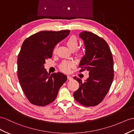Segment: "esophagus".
Segmentation results:
<instances>
[{"mask_svg": "<svg viewBox=\"0 0 134 134\" xmlns=\"http://www.w3.org/2000/svg\"><path fill=\"white\" fill-rule=\"evenodd\" d=\"M67 77H68V80H73V78L71 77V76H68Z\"/></svg>", "mask_w": 134, "mask_h": 134, "instance_id": "34e87169", "label": "esophagus"}]
</instances>
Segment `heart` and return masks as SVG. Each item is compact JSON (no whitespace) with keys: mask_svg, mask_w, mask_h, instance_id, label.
<instances>
[{"mask_svg":"<svg viewBox=\"0 0 134 134\" xmlns=\"http://www.w3.org/2000/svg\"><path fill=\"white\" fill-rule=\"evenodd\" d=\"M66 45L71 51H75L78 47V41L75 36H71L66 40ZM55 49L54 50V51ZM72 66V63L69 62H64L61 65V69L65 72H69L71 66Z\"/></svg>","mask_w":134,"mask_h":134,"instance_id":"heart-1","label":"heart"}]
</instances>
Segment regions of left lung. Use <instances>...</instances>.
Returning <instances> with one entry per match:
<instances>
[{
  "instance_id": "1",
  "label": "left lung",
  "mask_w": 134,
  "mask_h": 134,
  "mask_svg": "<svg viewBox=\"0 0 134 134\" xmlns=\"http://www.w3.org/2000/svg\"><path fill=\"white\" fill-rule=\"evenodd\" d=\"M80 37L83 41L85 53L79 67L82 69L81 71H87L89 76L84 82L79 78H73L80 84L73 96L77 102L83 106H96L103 100L113 82L112 53L106 41L92 32H81Z\"/></svg>"
}]
</instances>
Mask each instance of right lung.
I'll return each mask as SVG.
<instances>
[{"instance_id":"1","label":"right lung","mask_w":134,"mask_h":134,"mask_svg":"<svg viewBox=\"0 0 134 134\" xmlns=\"http://www.w3.org/2000/svg\"><path fill=\"white\" fill-rule=\"evenodd\" d=\"M69 30L41 31L26 38L18 57V76L26 97L35 105L44 106L52 103L67 77L58 72L50 74L44 68L54 48L66 38Z\"/></svg>"}]
</instances>
